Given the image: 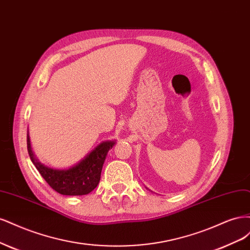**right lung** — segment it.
I'll return each instance as SVG.
<instances>
[{
  "label": "right lung",
  "instance_id": "right-lung-1",
  "mask_svg": "<svg viewBox=\"0 0 250 250\" xmlns=\"http://www.w3.org/2000/svg\"><path fill=\"white\" fill-rule=\"evenodd\" d=\"M30 159L45 182L56 192L62 195H85L98 186L108 151L113 147L114 141H106L96 146L81 162L65 170L52 169L39 163L31 149L29 135L27 137Z\"/></svg>",
  "mask_w": 250,
  "mask_h": 250
}]
</instances>
